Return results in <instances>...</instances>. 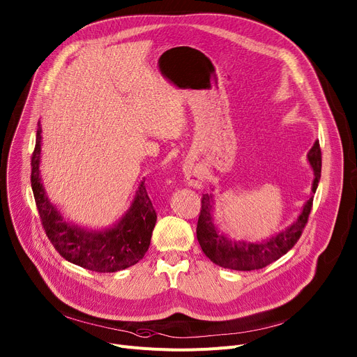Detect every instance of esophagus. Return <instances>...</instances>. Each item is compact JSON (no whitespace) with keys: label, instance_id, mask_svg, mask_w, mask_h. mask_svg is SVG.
I'll use <instances>...</instances> for the list:
<instances>
[{"label":"esophagus","instance_id":"obj_1","mask_svg":"<svg viewBox=\"0 0 357 357\" xmlns=\"http://www.w3.org/2000/svg\"><path fill=\"white\" fill-rule=\"evenodd\" d=\"M183 175H185L186 182L193 188H201L204 185V181H205L204 174L190 165L183 167Z\"/></svg>","mask_w":357,"mask_h":357}]
</instances>
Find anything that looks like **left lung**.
I'll list each match as a JSON object with an SVG mask.
<instances>
[{"label":"left lung","instance_id":"8db88e82","mask_svg":"<svg viewBox=\"0 0 357 357\" xmlns=\"http://www.w3.org/2000/svg\"><path fill=\"white\" fill-rule=\"evenodd\" d=\"M307 160L314 175L312 182L310 198L305 202L298 218L291 222L287 228L262 241H235L231 239L226 234H223L218 228V225L215 223L213 219V193H205L202 198V209L197 226V236L204 253L215 265L222 266L225 269L243 272L262 269L271 265L272 262L278 261L279 257H282L284 253H287L295 246V243L302 235V231L305 229V225L307 222L313 204V193L316 192L320 179L321 153L319 142L313 144L312 149L307 153Z\"/></svg>","mask_w":357,"mask_h":357}]
</instances>
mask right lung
<instances>
[{"instance_id":"add662e5","label":"right lung","mask_w":357,"mask_h":357,"mask_svg":"<svg viewBox=\"0 0 357 357\" xmlns=\"http://www.w3.org/2000/svg\"><path fill=\"white\" fill-rule=\"evenodd\" d=\"M41 132L38 122L36 149L31 159V186L45 234L54 248L68 262L92 272L112 273L138 264L151 245L156 223V212L144 181L135 190L131 206L111 228H82L63 218L47 195L40 174Z\"/></svg>"}]
</instances>
